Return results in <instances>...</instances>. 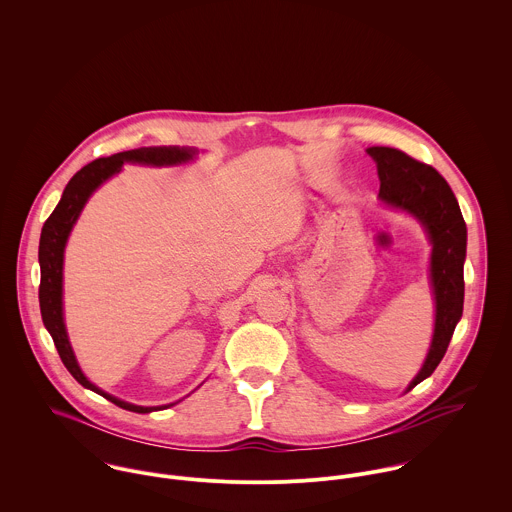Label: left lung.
<instances>
[{
	"label": "left lung",
	"mask_w": 512,
	"mask_h": 512,
	"mask_svg": "<svg viewBox=\"0 0 512 512\" xmlns=\"http://www.w3.org/2000/svg\"><path fill=\"white\" fill-rule=\"evenodd\" d=\"M366 153L378 169L380 201L414 215L432 242L430 280L436 297V325L430 353L408 384V392L438 368L461 319L467 226L451 187L432 165L420 163L394 147H368Z\"/></svg>",
	"instance_id": "8db88e82"
}]
</instances>
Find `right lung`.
Listing matches in <instances>:
<instances>
[{"label":"right lung","instance_id":"obj_1","mask_svg":"<svg viewBox=\"0 0 512 512\" xmlns=\"http://www.w3.org/2000/svg\"><path fill=\"white\" fill-rule=\"evenodd\" d=\"M197 149L189 147H140L130 151H120L110 157L94 159L92 163L84 165L73 179L67 183L63 197L51 217L45 220L39 240V266H41V286H39V305H41V317L51 333L55 347L59 351V357L67 370L80 382L84 388L104 396L106 400L114 402L116 406L138 412V414H149L153 410H163L167 406H136L128 404L116 396H110L108 392L94 386L80 370V366L74 359L73 347L69 343L65 319H63V258H65V246L69 240V234L73 230L74 222L78 219L80 211L84 209L90 195L112 175L122 171L124 163H140V165H179L193 159Z\"/></svg>","mask_w":512,"mask_h":512}]
</instances>
